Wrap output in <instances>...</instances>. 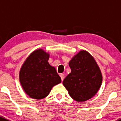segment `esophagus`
<instances>
[{
    "mask_svg": "<svg viewBox=\"0 0 121 121\" xmlns=\"http://www.w3.org/2000/svg\"><path fill=\"white\" fill-rule=\"evenodd\" d=\"M60 77H61V78L62 81H63V80H64V77H65V75H64V74H60Z\"/></svg>",
    "mask_w": 121,
    "mask_h": 121,
    "instance_id": "1",
    "label": "esophagus"
}]
</instances>
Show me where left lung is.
<instances>
[{"mask_svg":"<svg viewBox=\"0 0 121 121\" xmlns=\"http://www.w3.org/2000/svg\"><path fill=\"white\" fill-rule=\"evenodd\" d=\"M70 74L63 81V85L73 99L86 101L97 94L102 77L94 58L84 50L79 52L69 62Z\"/></svg>","mask_w":121,"mask_h":121,"instance_id":"1","label":"left lung"}]
</instances>
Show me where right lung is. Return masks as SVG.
<instances>
[{"label":"right lung","instance_id":"1","mask_svg":"<svg viewBox=\"0 0 121 121\" xmlns=\"http://www.w3.org/2000/svg\"><path fill=\"white\" fill-rule=\"evenodd\" d=\"M49 54L42 49L29 56L20 69V82L26 93L31 98L40 99L47 97L53 86L61 80L54 67L48 63Z\"/></svg>","mask_w":121,"mask_h":121}]
</instances>
